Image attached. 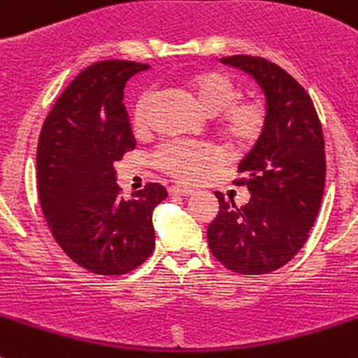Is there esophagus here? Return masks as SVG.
Listing matches in <instances>:
<instances>
[{
  "label": "esophagus",
  "instance_id": "esophagus-1",
  "mask_svg": "<svg viewBox=\"0 0 358 358\" xmlns=\"http://www.w3.org/2000/svg\"><path fill=\"white\" fill-rule=\"evenodd\" d=\"M193 193V189L184 187V185H173V187H169V194H173V196H191Z\"/></svg>",
  "mask_w": 358,
  "mask_h": 358
}]
</instances>
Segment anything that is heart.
Returning <instances> with one entry per match:
<instances>
[{"label": "heart", "mask_w": 358, "mask_h": 358, "mask_svg": "<svg viewBox=\"0 0 358 358\" xmlns=\"http://www.w3.org/2000/svg\"><path fill=\"white\" fill-rule=\"evenodd\" d=\"M180 89L206 116H215V129L231 152H248L262 140L269 122V109L260 98H238L235 80L218 69H200L180 80ZM152 103L151 92H143L134 103L133 127L143 133ZM162 173L176 180L193 182L215 164V152L202 145L171 142L152 156Z\"/></svg>", "instance_id": "obj_1"}]
</instances>
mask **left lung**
I'll list each match as a JSON object with an SVG mask.
<instances>
[{"instance_id": "1", "label": "left lung", "mask_w": 358, "mask_h": 358, "mask_svg": "<svg viewBox=\"0 0 358 358\" xmlns=\"http://www.w3.org/2000/svg\"><path fill=\"white\" fill-rule=\"evenodd\" d=\"M222 63L249 72L266 92L269 122L262 140L238 165L235 185L251 193L236 207L215 193L220 211L207 242L222 266L238 275H266L286 266L309 238L326 182L322 125L306 89L260 56H227Z\"/></svg>"}]
</instances>
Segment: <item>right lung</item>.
<instances>
[{
    "instance_id": "add662e5",
    "label": "right lung",
    "mask_w": 358,
    "mask_h": 358,
    "mask_svg": "<svg viewBox=\"0 0 358 358\" xmlns=\"http://www.w3.org/2000/svg\"><path fill=\"white\" fill-rule=\"evenodd\" d=\"M149 65L107 59L78 74L45 118L38 142V194L54 240L96 275H127L155 249L152 209L167 198L147 184L123 200L114 164L136 147L123 87Z\"/></svg>"
}]
</instances>
